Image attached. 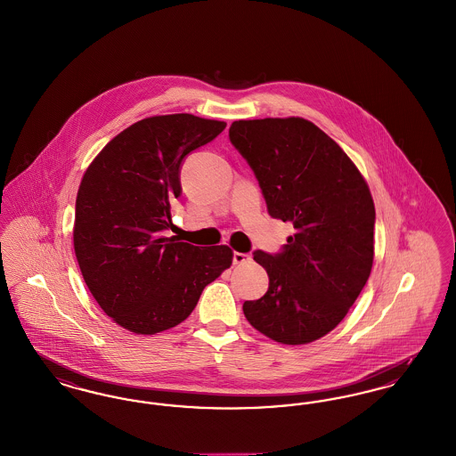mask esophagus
<instances>
[{"label": "esophagus", "mask_w": 456, "mask_h": 456, "mask_svg": "<svg viewBox=\"0 0 456 456\" xmlns=\"http://www.w3.org/2000/svg\"><path fill=\"white\" fill-rule=\"evenodd\" d=\"M247 262H250L248 254H241V252L233 254V264H247Z\"/></svg>", "instance_id": "34e87169"}]
</instances>
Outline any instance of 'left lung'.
Masks as SVG:
<instances>
[{"label":"left lung","instance_id":"1","mask_svg":"<svg viewBox=\"0 0 456 456\" xmlns=\"http://www.w3.org/2000/svg\"><path fill=\"white\" fill-rule=\"evenodd\" d=\"M230 141L248 161L273 218L295 235L282 252H254L267 293L243 303L250 325L299 346L334 330L354 305L375 257V202L354 161L303 118L235 120Z\"/></svg>","mask_w":456,"mask_h":456}]
</instances>
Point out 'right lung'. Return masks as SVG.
Returning <instances> with one entry per match:
<instances>
[{
  "label": "right lung",
  "instance_id": "obj_1",
  "mask_svg": "<svg viewBox=\"0 0 456 456\" xmlns=\"http://www.w3.org/2000/svg\"><path fill=\"white\" fill-rule=\"evenodd\" d=\"M226 127L192 114L138 120L110 139L79 183L73 228L81 276L122 329L153 336L183 322L233 262L226 245L161 235L182 192L180 165Z\"/></svg>",
  "mask_w": 456,
  "mask_h": 456
}]
</instances>
